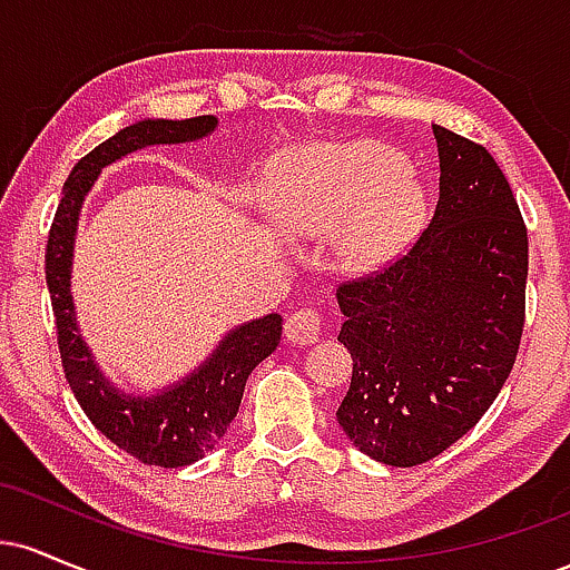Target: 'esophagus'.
<instances>
[{
  "instance_id": "34e87169",
  "label": "esophagus",
  "mask_w": 570,
  "mask_h": 570,
  "mask_svg": "<svg viewBox=\"0 0 570 570\" xmlns=\"http://www.w3.org/2000/svg\"><path fill=\"white\" fill-rule=\"evenodd\" d=\"M324 330V316L316 311V307H299V311H294L289 318H286V340L289 343H297V345H311L316 343L318 335H322Z\"/></svg>"
}]
</instances>
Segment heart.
<instances>
[{
  "label": "heart",
  "instance_id": "1",
  "mask_svg": "<svg viewBox=\"0 0 570 570\" xmlns=\"http://www.w3.org/2000/svg\"><path fill=\"white\" fill-rule=\"evenodd\" d=\"M271 219L297 235L335 233L340 257L372 267L391 259L423 225V189L391 149L370 141L284 149L259 174Z\"/></svg>",
  "mask_w": 570,
  "mask_h": 570
}]
</instances>
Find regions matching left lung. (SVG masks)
I'll use <instances>...</instances> for the list:
<instances>
[{
  "instance_id": "left-lung-1",
  "label": "left lung",
  "mask_w": 570,
  "mask_h": 570,
  "mask_svg": "<svg viewBox=\"0 0 570 570\" xmlns=\"http://www.w3.org/2000/svg\"><path fill=\"white\" fill-rule=\"evenodd\" d=\"M440 200L381 271L343 281L337 340L351 389L337 423L385 466H417L461 440L507 383L525 326L528 227L482 144L434 126Z\"/></svg>"
}]
</instances>
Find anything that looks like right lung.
Here are the masks:
<instances>
[{
    "instance_id": "1",
    "label": "right lung",
    "mask_w": 570,
    "mask_h": 570,
    "mask_svg": "<svg viewBox=\"0 0 570 570\" xmlns=\"http://www.w3.org/2000/svg\"><path fill=\"white\" fill-rule=\"evenodd\" d=\"M214 128L217 117L212 115L189 120H141L98 144L94 153L71 168L45 248V278L53 303L63 375L90 423L109 442L147 466H189L214 450L240 407L252 370L278 348L281 316L271 313L233 330L198 372L158 396L122 394L98 372L88 345L77 335L75 303L69 292L71 246L85 195L104 166L149 144L203 139Z\"/></svg>"
}]
</instances>
